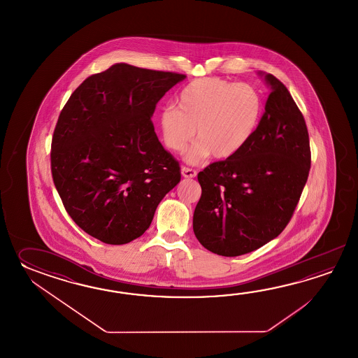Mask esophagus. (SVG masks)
I'll use <instances>...</instances> for the list:
<instances>
[{
    "instance_id": "34e87169",
    "label": "esophagus",
    "mask_w": 358,
    "mask_h": 358,
    "mask_svg": "<svg viewBox=\"0 0 358 358\" xmlns=\"http://www.w3.org/2000/svg\"><path fill=\"white\" fill-rule=\"evenodd\" d=\"M182 176H184V178H194V176H197V171L193 170V169L182 168Z\"/></svg>"
}]
</instances>
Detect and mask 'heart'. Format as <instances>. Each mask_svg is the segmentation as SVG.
<instances>
[{
	"mask_svg": "<svg viewBox=\"0 0 358 358\" xmlns=\"http://www.w3.org/2000/svg\"><path fill=\"white\" fill-rule=\"evenodd\" d=\"M176 102L178 107L161 110V137L169 150L182 152L197 130L199 142L185 155L190 164L210 155L216 160L236 156L255 134L262 114V99L252 85L221 78L190 82Z\"/></svg>",
	"mask_w": 358,
	"mask_h": 358,
	"instance_id": "heart-1",
	"label": "heart"
}]
</instances>
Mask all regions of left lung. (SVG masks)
I'll return each mask as SVG.
<instances>
[{"instance_id": "obj_1", "label": "left lung", "mask_w": 358, "mask_h": 358, "mask_svg": "<svg viewBox=\"0 0 358 358\" xmlns=\"http://www.w3.org/2000/svg\"><path fill=\"white\" fill-rule=\"evenodd\" d=\"M259 76L270 94L255 134L236 156L198 174L202 194L193 231L206 250L225 257L255 251L282 233L311 166L303 115L279 79Z\"/></svg>"}]
</instances>
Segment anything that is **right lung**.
<instances>
[{"label": "right lung", "mask_w": 358, "mask_h": 358, "mask_svg": "<svg viewBox=\"0 0 358 358\" xmlns=\"http://www.w3.org/2000/svg\"><path fill=\"white\" fill-rule=\"evenodd\" d=\"M185 76L115 64L87 78L55 128L51 170L70 217L107 244H125L150 228L161 199L180 182L151 117Z\"/></svg>", "instance_id": "obj_1"}]
</instances>
